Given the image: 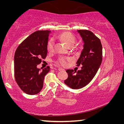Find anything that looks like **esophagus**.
Instances as JSON below:
<instances>
[{"label": "esophagus", "instance_id": "obj_1", "mask_svg": "<svg viewBox=\"0 0 124 124\" xmlns=\"http://www.w3.org/2000/svg\"><path fill=\"white\" fill-rule=\"evenodd\" d=\"M58 71H62V70H63V71H64L65 70H64V69H62V68H58Z\"/></svg>", "mask_w": 124, "mask_h": 124}]
</instances>
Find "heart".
<instances>
[{
  "instance_id": "1",
  "label": "heart",
  "mask_w": 124,
  "mask_h": 124,
  "mask_svg": "<svg viewBox=\"0 0 124 124\" xmlns=\"http://www.w3.org/2000/svg\"><path fill=\"white\" fill-rule=\"evenodd\" d=\"M58 38L62 42H63L66 46L70 48V49L74 47L77 41L76 38L73 34H71L69 32H64L61 33V34L58 35ZM54 42L53 40L50 39L48 41L47 43V50H48V51L51 52L52 51L54 48ZM57 63L60 66H66L67 64V59L64 57H61L58 59Z\"/></svg>"
}]
</instances>
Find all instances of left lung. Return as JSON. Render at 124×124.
<instances>
[{
	"label": "left lung",
	"instance_id": "8db88e82",
	"mask_svg": "<svg viewBox=\"0 0 124 124\" xmlns=\"http://www.w3.org/2000/svg\"><path fill=\"white\" fill-rule=\"evenodd\" d=\"M84 45L77 66L81 64V70H67L68 77L64 83L73 89H79L87 85L97 73L102 61V46L99 38L87 30H78Z\"/></svg>",
	"mask_w": 124,
	"mask_h": 124
}]
</instances>
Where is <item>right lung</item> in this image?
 <instances>
[{
    "label": "right lung",
    "instance_id": "right-lung-1",
    "mask_svg": "<svg viewBox=\"0 0 124 124\" xmlns=\"http://www.w3.org/2000/svg\"><path fill=\"white\" fill-rule=\"evenodd\" d=\"M49 31H39L31 34L18 46L14 56L15 78L17 84L27 94L34 95L43 89L44 77L50 67H37L47 55Z\"/></svg>",
    "mask_w": 124,
    "mask_h": 124
}]
</instances>
